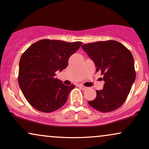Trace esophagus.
Listing matches in <instances>:
<instances>
[{
	"instance_id": "1",
	"label": "esophagus",
	"mask_w": 149,
	"mask_h": 149,
	"mask_svg": "<svg viewBox=\"0 0 149 149\" xmlns=\"http://www.w3.org/2000/svg\"><path fill=\"white\" fill-rule=\"evenodd\" d=\"M78 87H79L80 88H81L82 90H86V89H87V87H85V86H83V85H79V86H78Z\"/></svg>"
}]
</instances>
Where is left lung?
Listing matches in <instances>:
<instances>
[{"label": "left lung", "instance_id": "8db88e82", "mask_svg": "<svg viewBox=\"0 0 149 149\" xmlns=\"http://www.w3.org/2000/svg\"><path fill=\"white\" fill-rule=\"evenodd\" d=\"M82 48L94 61L96 71L101 72L103 89L89 105L101 112L116 110L126 101L135 80L134 59L130 51L114 40L84 44Z\"/></svg>", "mask_w": 149, "mask_h": 149}]
</instances>
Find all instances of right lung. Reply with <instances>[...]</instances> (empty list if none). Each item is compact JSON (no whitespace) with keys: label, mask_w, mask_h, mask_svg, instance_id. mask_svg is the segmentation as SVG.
Returning <instances> with one entry per match:
<instances>
[{"label":"right lung","mask_w":149,"mask_h":149,"mask_svg":"<svg viewBox=\"0 0 149 149\" xmlns=\"http://www.w3.org/2000/svg\"><path fill=\"white\" fill-rule=\"evenodd\" d=\"M82 42H66L42 39L32 44L21 55L19 62V87L30 105L43 112H52L67 101L74 85H65L55 78V72L68 65L71 55Z\"/></svg>","instance_id":"1"}]
</instances>
